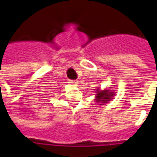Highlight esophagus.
Wrapping results in <instances>:
<instances>
[{
	"instance_id": "esophagus-1",
	"label": "esophagus",
	"mask_w": 157,
	"mask_h": 157,
	"mask_svg": "<svg viewBox=\"0 0 157 157\" xmlns=\"http://www.w3.org/2000/svg\"><path fill=\"white\" fill-rule=\"evenodd\" d=\"M70 83H71L72 85H74V86H76L77 84H78L77 81H71V82H70Z\"/></svg>"
}]
</instances>
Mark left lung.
<instances>
[{
	"instance_id": "left-lung-1",
	"label": "left lung",
	"mask_w": 157,
	"mask_h": 157,
	"mask_svg": "<svg viewBox=\"0 0 157 157\" xmlns=\"http://www.w3.org/2000/svg\"><path fill=\"white\" fill-rule=\"evenodd\" d=\"M97 102H109L111 99L113 98V92H110L109 90H103V91H101L100 89H97Z\"/></svg>"
}]
</instances>
